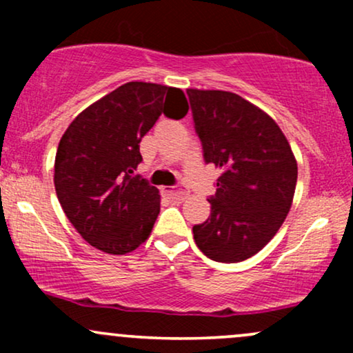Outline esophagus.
Here are the masks:
<instances>
[{
  "mask_svg": "<svg viewBox=\"0 0 353 353\" xmlns=\"http://www.w3.org/2000/svg\"><path fill=\"white\" fill-rule=\"evenodd\" d=\"M164 192L168 194L169 197H174V199H179V201H184L185 197L189 196L188 190H184V189H165Z\"/></svg>",
  "mask_w": 353,
  "mask_h": 353,
  "instance_id": "esophagus-1",
  "label": "esophagus"
}]
</instances>
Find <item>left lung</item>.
Segmentation results:
<instances>
[{
  "label": "left lung",
  "instance_id": "1",
  "mask_svg": "<svg viewBox=\"0 0 353 353\" xmlns=\"http://www.w3.org/2000/svg\"><path fill=\"white\" fill-rule=\"evenodd\" d=\"M205 163L221 169L210 216L192 228L209 259L236 264L272 241L292 208L297 159L279 124L236 92L188 89Z\"/></svg>",
  "mask_w": 353,
  "mask_h": 353
}]
</instances>
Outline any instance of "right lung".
Returning <instances> with one entry per match:
<instances>
[{"mask_svg": "<svg viewBox=\"0 0 353 353\" xmlns=\"http://www.w3.org/2000/svg\"><path fill=\"white\" fill-rule=\"evenodd\" d=\"M189 104L179 88L132 81L81 111L61 137L54 188L81 237L106 254L136 250L151 236L159 190L134 177L141 139L164 114L181 119Z\"/></svg>", "mask_w": 353, "mask_h": 353, "instance_id": "add662e5", "label": "right lung"}]
</instances>
